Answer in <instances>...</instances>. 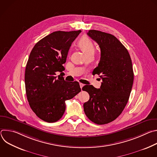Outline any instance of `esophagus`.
I'll return each instance as SVG.
<instances>
[{"mask_svg":"<svg viewBox=\"0 0 157 157\" xmlns=\"http://www.w3.org/2000/svg\"><path fill=\"white\" fill-rule=\"evenodd\" d=\"M79 86H80V87H81V89H82V87L84 86V84H82V83H79Z\"/></svg>","mask_w":157,"mask_h":157,"instance_id":"1","label":"esophagus"}]
</instances>
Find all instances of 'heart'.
<instances>
[{
    "instance_id": "obj_1",
    "label": "heart",
    "mask_w": 157,
    "mask_h": 157,
    "mask_svg": "<svg viewBox=\"0 0 157 157\" xmlns=\"http://www.w3.org/2000/svg\"><path fill=\"white\" fill-rule=\"evenodd\" d=\"M79 46L86 55L89 53H94V46L93 41L87 37H83L79 40Z\"/></svg>"
}]
</instances>
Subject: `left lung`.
<instances>
[{
  "instance_id": "obj_1",
  "label": "left lung",
  "mask_w": 157,
  "mask_h": 157,
  "mask_svg": "<svg viewBox=\"0 0 157 157\" xmlns=\"http://www.w3.org/2000/svg\"><path fill=\"white\" fill-rule=\"evenodd\" d=\"M87 34L101 49L100 61L93 73L100 75L102 82L99 89L92 85L82 87L89 94L84 111L93 122L105 124L121 115L128 101L133 82L132 60L126 48L114 35L95 30Z\"/></svg>"
}]
</instances>
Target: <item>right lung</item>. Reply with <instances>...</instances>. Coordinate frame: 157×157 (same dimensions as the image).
I'll return each mask as SVG.
<instances>
[{"label":"right lung","instance_id":"add662e5","mask_svg":"<svg viewBox=\"0 0 157 157\" xmlns=\"http://www.w3.org/2000/svg\"><path fill=\"white\" fill-rule=\"evenodd\" d=\"M81 32H54L37 42L30 54L25 74L27 98L32 110L44 121L59 120L65 111V101L81 91L78 82H68L55 76L64 70L71 43Z\"/></svg>","mask_w":157,"mask_h":157}]
</instances>
